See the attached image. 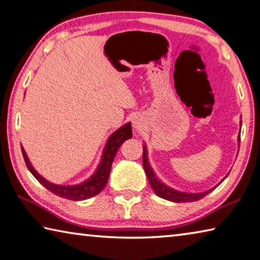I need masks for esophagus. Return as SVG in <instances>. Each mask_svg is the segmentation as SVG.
I'll use <instances>...</instances> for the list:
<instances>
[{"label":"esophagus","mask_w":260,"mask_h":260,"mask_svg":"<svg viewBox=\"0 0 260 260\" xmlns=\"http://www.w3.org/2000/svg\"><path fill=\"white\" fill-rule=\"evenodd\" d=\"M133 125H134V127H135L136 130H142L143 126H144V123H143L142 120H140V118L136 117L135 120L133 121Z\"/></svg>","instance_id":"34e87169"}]
</instances>
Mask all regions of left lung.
<instances>
[{
	"label": "left lung",
	"mask_w": 260,
	"mask_h": 260,
	"mask_svg": "<svg viewBox=\"0 0 260 260\" xmlns=\"http://www.w3.org/2000/svg\"><path fill=\"white\" fill-rule=\"evenodd\" d=\"M241 140V136H238V143ZM143 166H144V170H145V174L148 178V182L152 186V189L154 190V192L159 196V197L167 199V201L170 202H175V203H188V202H196L199 201L205 197L206 194H208L211 191H213L216 186L212 188L210 190L205 191V192H201V193H186V192H181V191L174 190L172 188H169L168 185H166L165 183L161 182L158 177L155 176L154 172H153L152 167L150 166V162H148V158H147V147L146 145H143ZM228 176V175H227Z\"/></svg>",
	"instance_id": "left-lung-1"
}]
</instances>
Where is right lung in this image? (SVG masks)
<instances>
[{
	"label": "right lung",
	"mask_w": 260,
	"mask_h": 260,
	"mask_svg": "<svg viewBox=\"0 0 260 260\" xmlns=\"http://www.w3.org/2000/svg\"><path fill=\"white\" fill-rule=\"evenodd\" d=\"M131 137H133L131 123H126V124L115 131L113 135H110V137L107 140V144H106L105 146V150L102 152L101 162L98 166L95 173L93 174L88 180L77 185H58L48 182L46 178L42 177L40 174H38L37 170L33 168V166L29 162L26 152H25L23 146L22 152L25 164H26V167L28 168L29 172L32 173V175L36 177L46 189H48L50 192H53L54 194L59 196V197L66 199H70V201H84V199L91 198L93 196L101 192V190L105 188V185L107 184L112 164L118 148H120V146L126 139H129Z\"/></svg>",
	"instance_id": "1"
}]
</instances>
